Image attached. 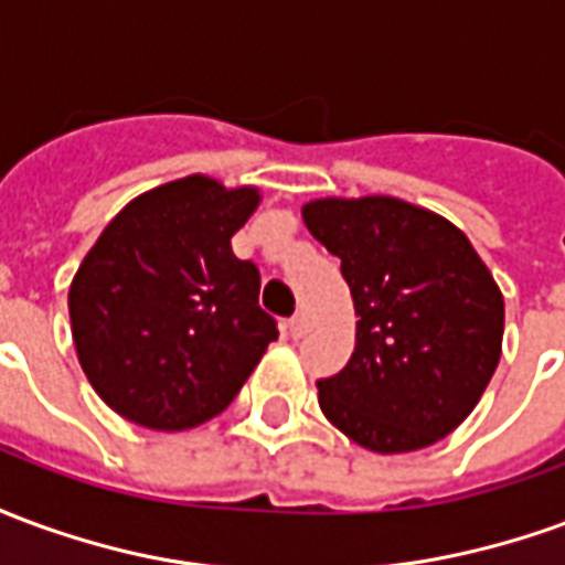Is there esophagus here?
<instances>
[{"label": "esophagus", "mask_w": 565, "mask_h": 565, "mask_svg": "<svg viewBox=\"0 0 565 565\" xmlns=\"http://www.w3.org/2000/svg\"><path fill=\"white\" fill-rule=\"evenodd\" d=\"M287 332L294 335V339H302L308 332V315L306 311H299V315H294V318L287 320Z\"/></svg>", "instance_id": "1"}]
</instances>
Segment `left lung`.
Masks as SVG:
<instances>
[{"label":"left lung","instance_id":"1","mask_svg":"<svg viewBox=\"0 0 565 565\" xmlns=\"http://www.w3.org/2000/svg\"><path fill=\"white\" fill-rule=\"evenodd\" d=\"M302 217L342 259L360 318L348 366L318 381L327 420L375 454L454 433L497 372L505 327L502 294L469 238L393 196L315 199Z\"/></svg>","mask_w":565,"mask_h":565}]
</instances>
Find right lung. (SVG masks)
<instances>
[{
	"mask_svg": "<svg viewBox=\"0 0 565 565\" xmlns=\"http://www.w3.org/2000/svg\"><path fill=\"white\" fill-rule=\"evenodd\" d=\"M254 186L205 174L153 186L108 223L68 287V318L93 391L148 429L221 415L269 342L259 269L233 254Z\"/></svg>",
	"mask_w": 565,
	"mask_h": 565,
	"instance_id": "obj_1",
	"label": "right lung"
}]
</instances>
